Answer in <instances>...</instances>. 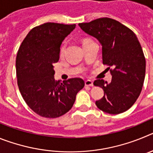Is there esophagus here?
<instances>
[{
	"instance_id": "obj_1",
	"label": "esophagus",
	"mask_w": 153,
	"mask_h": 153,
	"mask_svg": "<svg viewBox=\"0 0 153 153\" xmlns=\"http://www.w3.org/2000/svg\"><path fill=\"white\" fill-rule=\"evenodd\" d=\"M85 85L87 86H93V82L90 79H87L85 81Z\"/></svg>"
}]
</instances>
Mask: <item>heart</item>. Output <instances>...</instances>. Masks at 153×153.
I'll use <instances>...</instances> for the list:
<instances>
[{
	"label": "heart",
	"instance_id": "obj_1",
	"mask_svg": "<svg viewBox=\"0 0 153 153\" xmlns=\"http://www.w3.org/2000/svg\"><path fill=\"white\" fill-rule=\"evenodd\" d=\"M88 40H89V39H85V40H83V43H85V42L88 41ZM65 49H66V44H63V45L61 46V47H60V55H63V53H64Z\"/></svg>",
	"mask_w": 153,
	"mask_h": 153
}]
</instances>
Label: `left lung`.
Segmentation results:
<instances>
[{"instance_id":"8db88e82","label":"left lung","mask_w":153,"mask_h":153,"mask_svg":"<svg viewBox=\"0 0 153 153\" xmlns=\"http://www.w3.org/2000/svg\"><path fill=\"white\" fill-rule=\"evenodd\" d=\"M79 26L100 41L102 63L109 67L107 69L112 75L109 83L100 79L94 81L93 84L100 86L104 91V96L96 101V105L109 114L126 111L140 96L145 79V56L136 34L109 17L81 23Z\"/></svg>"}]
</instances>
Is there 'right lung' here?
I'll list each match as a JSON object with an SVG mask.
<instances>
[{
  "mask_svg": "<svg viewBox=\"0 0 153 153\" xmlns=\"http://www.w3.org/2000/svg\"><path fill=\"white\" fill-rule=\"evenodd\" d=\"M76 24L45 23L35 27L23 40L16 58L17 85L21 96L34 113L56 118L72 108L85 83L80 78L55 80L53 64L60 58L62 41Z\"/></svg>",
  "mask_w": 153,
  "mask_h": 153,
  "instance_id": "obj_1",
  "label": "right lung"
}]
</instances>
